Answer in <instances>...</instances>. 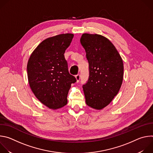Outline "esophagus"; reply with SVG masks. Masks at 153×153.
Wrapping results in <instances>:
<instances>
[{
    "label": "esophagus",
    "instance_id": "obj_1",
    "mask_svg": "<svg viewBox=\"0 0 153 153\" xmlns=\"http://www.w3.org/2000/svg\"><path fill=\"white\" fill-rule=\"evenodd\" d=\"M76 79L77 80V82H79V80H80V75L79 74H77L76 76Z\"/></svg>",
    "mask_w": 153,
    "mask_h": 153
}]
</instances>
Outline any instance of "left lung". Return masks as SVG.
Returning <instances> with one entry per match:
<instances>
[{"label":"left lung","instance_id":"obj_1","mask_svg":"<svg viewBox=\"0 0 153 153\" xmlns=\"http://www.w3.org/2000/svg\"><path fill=\"white\" fill-rule=\"evenodd\" d=\"M80 43L89 63V77L83 85L87 105L100 110L116 96L122 83L123 64L113 43L99 34H83Z\"/></svg>","mask_w":153,"mask_h":153}]
</instances>
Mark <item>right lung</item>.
Instances as JSON below:
<instances>
[{
	"label": "right lung",
	"mask_w": 153,
	"mask_h": 153,
	"mask_svg": "<svg viewBox=\"0 0 153 153\" xmlns=\"http://www.w3.org/2000/svg\"><path fill=\"white\" fill-rule=\"evenodd\" d=\"M73 37V34H62L44 40L28 62V78L32 91L39 101L53 110L67 104L71 85L77 81L70 74L64 56Z\"/></svg>",
	"instance_id": "add662e5"
}]
</instances>
